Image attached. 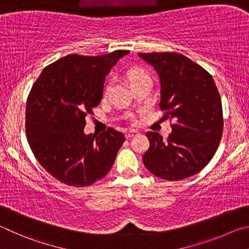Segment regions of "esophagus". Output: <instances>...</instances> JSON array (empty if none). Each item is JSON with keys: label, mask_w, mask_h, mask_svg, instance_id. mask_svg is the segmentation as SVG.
Masks as SVG:
<instances>
[{"label": "esophagus", "mask_w": 249, "mask_h": 249, "mask_svg": "<svg viewBox=\"0 0 249 249\" xmlns=\"http://www.w3.org/2000/svg\"><path fill=\"white\" fill-rule=\"evenodd\" d=\"M138 134V131H134V130H132V131H128L125 132V138L127 139H131L133 137H136Z\"/></svg>", "instance_id": "1"}]
</instances>
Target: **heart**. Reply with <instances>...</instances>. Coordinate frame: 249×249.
I'll list each match as a JSON object with an SVG mask.
<instances>
[{
	"label": "heart",
	"instance_id": "obj_1",
	"mask_svg": "<svg viewBox=\"0 0 249 249\" xmlns=\"http://www.w3.org/2000/svg\"><path fill=\"white\" fill-rule=\"evenodd\" d=\"M127 76L129 78L130 83H131V85L134 84V83L140 82L142 80H144V78L149 77V75H147V74L143 71L142 69H139V68L130 69L127 73ZM108 89H109V85L106 87V91L108 90Z\"/></svg>",
	"mask_w": 249,
	"mask_h": 249
}]
</instances>
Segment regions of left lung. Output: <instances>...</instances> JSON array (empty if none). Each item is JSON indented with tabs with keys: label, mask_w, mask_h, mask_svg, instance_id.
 <instances>
[{
	"label": "left lung",
	"mask_w": 249,
	"mask_h": 249,
	"mask_svg": "<svg viewBox=\"0 0 249 249\" xmlns=\"http://www.w3.org/2000/svg\"><path fill=\"white\" fill-rule=\"evenodd\" d=\"M160 77L162 110L175 121L167 140L146 132L150 147L143 155L147 171L166 180L199 173L215 154L223 132L219 90L206 70L176 52L138 53Z\"/></svg>",
	"instance_id": "8db88e82"
}]
</instances>
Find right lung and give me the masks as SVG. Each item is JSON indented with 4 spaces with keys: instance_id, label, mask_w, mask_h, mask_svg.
Here are the masks:
<instances>
[{
    "instance_id": "right-lung-1",
    "label": "right lung",
    "mask_w": 249,
    "mask_h": 249,
    "mask_svg": "<svg viewBox=\"0 0 249 249\" xmlns=\"http://www.w3.org/2000/svg\"><path fill=\"white\" fill-rule=\"evenodd\" d=\"M128 50L69 54L42 70L26 103V134L39 164L59 181L93 185L110 171L124 136L115 129L85 134L86 116L103 98L110 70Z\"/></svg>"
}]
</instances>
